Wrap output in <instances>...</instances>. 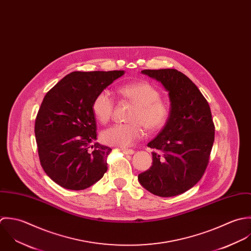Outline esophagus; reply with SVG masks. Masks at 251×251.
I'll return each instance as SVG.
<instances>
[{
    "instance_id": "esophagus-1",
    "label": "esophagus",
    "mask_w": 251,
    "mask_h": 251,
    "mask_svg": "<svg viewBox=\"0 0 251 251\" xmlns=\"http://www.w3.org/2000/svg\"><path fill=\"white\" fill-rule=\"evenodd\" d=\"M122 151H123L125 154H130V155H132V154L135 153V151H133V150H128V149H122Z\"/></svg>"
}]
</instances>
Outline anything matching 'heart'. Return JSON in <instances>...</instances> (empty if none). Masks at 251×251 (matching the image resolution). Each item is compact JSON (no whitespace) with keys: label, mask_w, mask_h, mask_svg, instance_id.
Returning a JSON list of instances; mask_svg holds the SVG:
<instances>
[{"label":"heart","mask_w":251,"mask_h":251,"mask_svg":"<svg viewBox=\"0 0 251 251\" xmlns=\"http://www.w3.org/2000/svg\"><path fill=\"white\" fill-rule=\"evenodd\" d=\"M118 94L125 100L135 104L128 120L130 123L115 124L104 130L100 139L102 143L118 147L128 148L144 135V127L153 133L161 130L170 116V107L166 101L160 99L159 90L147 81H137L122 85ZM92 112L101 124H105L111 118L114 109V100L106 90L99 92L92 100Z\"/></svg>","instance_id":"heart-1"}]
</instances>
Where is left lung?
<instances>
[{"label":"left lung","instance_id":"obj_1","mask_svg":"<svg viewBox=\"0 0 251 251\" xmlns=\"http://www.w3.org/2000/svg\"><path fill=\"white\" fill-rule=\"evenodd\" d=\"M169 92L171 110L160 133L148 144L152 166L139 175L152 194L173 197L192 188L207 166L214 142V124L208 102L198 87L176 69L144 70Z\"/></svg>","mask_w":251,"mask_h":251}]
</instances>
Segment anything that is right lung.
I'll return each mask as SVG.
<instances>
[{
	"label": "right lung",
	"instance_id": "obj_1",
	"mask_svg": "<svg viewBox=\"0 0 251 251\" xmlns=\"http://www.w3.org/2000/svg\"><path fill=\"white\" fill-rule=\"evenodd\" d=\"M124 71L73 72L45 96L35 122L41 165L58 185L83 190L103 176L108 147L95 143L94 97Z\"/></svg>",
	"mask_w": 251,
	"mask_h": 251
}]
</instances>
